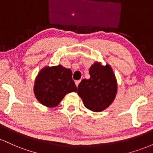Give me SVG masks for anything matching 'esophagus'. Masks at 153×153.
<instances>
[{
  "label": "esophagus",
  "instance_id": "34e87169",
  "mask_svg": "<svg viewBox=\"0 0 153 153\" xmlns=\"http://www.w3.org/2000/svg\"><path fill=\"white\" fill-rule=\"evenodd\" d=\"M80 80H75V85H76L77 87L78 86V85H79V83H80Z\"/></svg>",
  "mask_w": 153,
  "mask_h": 153
}]
</instances>
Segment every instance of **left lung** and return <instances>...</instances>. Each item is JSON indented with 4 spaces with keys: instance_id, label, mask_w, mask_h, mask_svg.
<instances>
[{
    "instance_id": "obj_1",
    "label": "left lung",
    "mask_w": 153,
    "mask_h": 153,
    "mask_svg": "<svg viewBox=\"0 0 153 153\" xmlns=\"http://www.w3.org/2000/svg\"><path fill=\"white\" fill-rule=\"evenodd\" d=\"M90 78L83 79L78 86V94L85 106L95 112L101 111L113 102L117 91L115 75L108 65L95 62L89 69Z\"/></svg>"
}]
</instances>
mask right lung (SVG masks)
<instances>
[{
	"instance_id": "1",
	"label": "right lung",
	"mask_w": 153,
	"mask_h": 153,
	"mask_svg": "<svg viewBox=\"0 0 153 153\" xmlns=\"http://www.w3.org/2000/svg\"><path fill=\"white\" fill-rule=\"evenodd\" d=\"M71 69L62 65L45 67L39 73L35 80L34 94L44 106L54 107L67 94L76 92L77 87Z\"/></svg>"
}]
</instances>
